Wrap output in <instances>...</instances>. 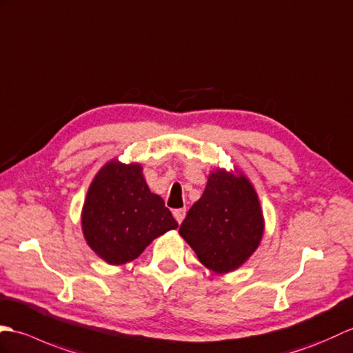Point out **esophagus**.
<instances>
[{
	"label": "esophagus",
	"instance_id": "1",
	"mask_svg": "<svg viewBox=\"0 0 353 353\" xmlns=\"http://www.w3.org/2000/svg\"><path fill=\"white\" fill-rule=\"evenodd\" d=\"M174 216H175V219H176V222L181 223V222L184 221V217H185V208H178V210H175V211H174Z\"/></svg>",
	"mask_w": 353,
	"mask_h": 353
}]
</instances>
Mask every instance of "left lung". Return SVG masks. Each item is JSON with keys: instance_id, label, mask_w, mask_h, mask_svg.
<instances>
[{"instance_id": "1", "label": "left lung", "mask_w": 353, "mask_h": 353, "mask_svg": "<svg viewBox=\"0 0 353 353\" xmlns=\"http://www.w3.org/2000/svg\"><path fill=\"white\" fill-rule=\"evenodd\" d=\"M264 217L252 183L240 170L214 169L199 201L179 226L181 236L207 269H239L260 246Z\"/></svg>"}]
</instances>
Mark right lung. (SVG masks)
Masks as SVG:
<instances>
[{"instance_id": "1", "label": "right lung", "mask_w": 353, "mask_h": 353, "mask_svg": "<svg viewBox=\"0 0 353 353\" xmlns=\"http://www.w3.org/2000/svg\"><path fill=\"white\" fill-rule=\"evenodd\" d=\"M81 228L89 248L112 265L127 264L154 239L178 228L164 201L150 190L143 168L110 160L85 194Z\"/></svg>"}]
</instances>
